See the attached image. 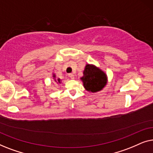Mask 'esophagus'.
I'll return each instance as SVG.
<instances>
[{"mask_svg":"<svg viewBox=\"0 0 153 153\" xmlns=\"http://www.w3.org/2000/svg\"><path fill=\"white\" fill-rule=\"evenodd\" d=\"M69 76H70L72 79H74L75 78V75L74 74H69Z\"/></svg>","mask_w":153,"mask_h":153,"instance_id":"1","label":"esophagus"}]
</instances>
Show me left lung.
<instances>
[{
    "mask_svg": "<svg viewBox=\"0 0 153 153\" xmlns=\"http://www.w3.org/2000/svg\"><path fill=\"white\" fill-rule=\"evenodd\" d=\"M81 77L83 87L87 91L97 93L102 91L107 83V76L105 72L94 65L87 64Z\"/></svg>",
    "mask_w": 153,
    "mask_h": 153,
    "instance_id": "obj_1",
    "label": "left lung"
}]
</instances>
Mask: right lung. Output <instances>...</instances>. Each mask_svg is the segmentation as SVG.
Here are the masks:
<instances>
[{
  "mask_svg": "<svg viewBox=\"0 0 153 153\" xmlns=\"http://www.w3.org/2000/svg\"><path fill=\"white\" fill-rule=\"evenodd\" d=\"M53 79H54V81H56V83H61V80H60V79H56V75L55 74H53Z\"/></svg>",
  "mask_w": 153,
  "mask_h": 153,
  "instance_id": "add662e5",
  "label": "right lung"
}]
</instances>
